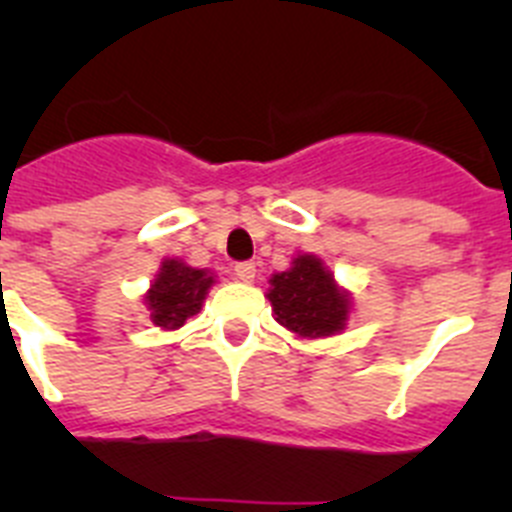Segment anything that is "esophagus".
Here are the masks:
<instances>
[{
  "mask_svg": "<svg viewBox=\"0 0 512 512\" xmlns=\"http://www.w3.org/2000/svg\"><path fill=\"white\" fill-rule=\"evenodd\" d=\"M233 274L235 279H241V282H253V277H256V264H253V261H238V264L233 266Z\"/></svg>",
  "mask_w": 512,
  "mask_h": 512,
  "instance_id": "1",
  "label": "esophagus"
}]
</instances>
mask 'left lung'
Segmentation results:
<instances>
[{
  "instance_id": "obj_1",
  "label": "left lung",
  "mask_w": 512,
  "mask_h": 512,
  "mask_svg": "<svg viewBox=\"0 0 512 512\" xmlns=\"http://www.w3.org/2000/svg\"><path fill=\"white\" fill-rule=\"evenodd\" d=\"M269 300L277 320L297 336H330L343 328L348 300L315 256H297L292 269L271 277Z\"/></svg>"
}]
</instances>
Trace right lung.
Instances as JSON below:
<instances>
[{
    "label": "right lung",
    "instance_id": "obj_1",
    "mask_svg": "<svg viewBox=\"0 0 512 512\" xmlns=\"http://www.w3.org/2000/svg\"><path fill=\"white\" fill-rule=\"evenodd\" d=\"M210 284L212 277L207 271L192 269V266L174 259L166 261L146 295L151 320L158 328L169 330L184 325L187 318L200 312Z\"/></svg>",
    "mask_w": 512,
    "mask_h": 512
}]
</instances>
